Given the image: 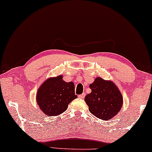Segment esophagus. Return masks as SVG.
<instances>
[{
    "label": "esophagus",
    "instance_id": "34e87169",
    "mask_svg": "<svg viewBox=\"0 0 152 152\" xmlns=\"http://www.w3.org/2000/svg\"><path fill=\"white\" fill-rule=\"evenodd\" d=\"M85 96H86V94L85 93H83V94H81V95H78V97H79V98L83 99V98H84V97H85Z\"/></svg>",
    "mask_w": 152,
    "mask_h": 152
}]
</instances>
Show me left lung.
I'll return each mask as SVG.
<instances>
[{
    "mask_svg": "<svg viewBox=\"0 0 152 152\" xmlns=\"http://www.w3.org/2000/svg\"><path fill=\"white\" fill-rule=\"evenodd\" d=\"M90 88L91 93L86 96L85 101L91 114L104 121L117 114L122 107L123 97L114 83L98 77Z\"/></svg>",
    "mask_w": 152,
    "mask_h": 152,
    "instance_id": "8db88e82",
    "label": "left lung"
}]
</instances>
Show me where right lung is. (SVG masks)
Wrapping results in <instances>:
<instances>
[{"label": "right lung", "mask_w": 152, "mask_h": 152, "mask_svg": "<svg viewBox=\"0 0 152 152\" xmlns=\"http://www.w3.org/2000/svg\"><path fill=\"white\" fill-rule=\"evenodd\" d=\"M76 98L74 83L64 81L62 76L48 78L41 85L36 95L40 109L50 116L66 111L69 104Z\"/></svg>", "instance_id": "obj_1"}]
</instances>
